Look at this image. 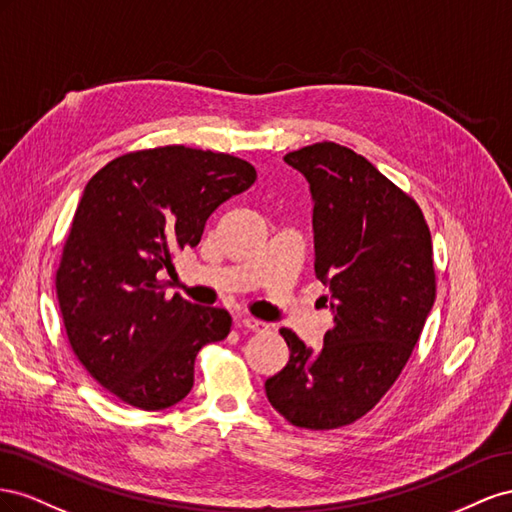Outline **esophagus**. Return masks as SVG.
Listing matches in <instances>:
<instances>
[{
	"label": "esophagus",
	"instance_id": "1",
	"mask_svg": "<svg viewBox=\"0 0 512 512\" xmlns=\"http://www.w3.org/2000/svg\"><path fill=\"white\" fill-rule=\"evenodd\" d=\"M238 326H240V328H246V330H251V332H266V330H268L266 321H259V319L248 317V315L238 317Z\"/></svg>",
	"mask_w": 512,
	"mask_h": 512
}]
</instances>
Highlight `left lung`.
I'll return each instance as SVG.
<instances>
[{
  "instance_id": "1",
  "label": "left lung",
  "mask_w": 512,
  "mask_h": 512,
  "mask_svg": "<svg viewBox=\"0 0 512 512\" xmlns=\"http://www.w3.org/2000/svg\"><path fill=\"white\" fill-rule=\"evenodd\" d=\"M311 184L315 274L330 287L334 324L319 352L281 328L289 362L266 379L291 425H352L397 382L435 300L431 231L418 203L345 145L285 154Z\"/></svg>"
}]
</instances>
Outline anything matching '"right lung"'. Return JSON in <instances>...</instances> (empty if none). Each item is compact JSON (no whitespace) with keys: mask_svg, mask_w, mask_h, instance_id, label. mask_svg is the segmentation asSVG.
Here are the masks:
<instances>
[{"mask_svg":"<svg viewBox=\"0 0 512 512\" xmlns=\"http://www.w3.org/2000/svg\"><path fill=\"white\" fill-rule=\"evenodd\" d=\"M255 180L238 156L163 145L113 158L87 182L55 287L72 352L120 401L145 412L182 401L199 349L229 334L225 309L167 298L160 272Z\"/></svg>","mask_w":512,"mask_h":512,"instance_id":"obj_1","label":"right lung"}]
</instances>
